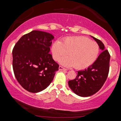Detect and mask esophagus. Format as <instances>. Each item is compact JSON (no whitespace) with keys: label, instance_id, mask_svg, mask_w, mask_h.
Listing matches in <instances>:
<instances>
[{"label":"esophagus","instance_id":"obj_1","mask_svg":"<svg viewBox=\"0 0 121 121\" xmlns=\"http://www.w3.org/2000/svg\"><path fill=\"white\" fill-rule=\"evenodd\" d=\"M59 70H64V71H66L67 70L66 69H65V68L62 67V66H59Z\"/></svg>","mask_w":121,"mask_h":121}]
</instances>
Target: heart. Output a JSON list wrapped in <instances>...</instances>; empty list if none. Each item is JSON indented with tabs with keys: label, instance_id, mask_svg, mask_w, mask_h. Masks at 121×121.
I'll return each mask as SVG.
<instances>
[{
	"label": "heart",
	"instance_id": "obj_1",
	"mask_svg": "<svg viewBox=\"0 0 121 121\" xmlns=\"http://www.w3.org/2000/svg\"><path fill=\"white\" fill-rule=\"evenodd\" d=\"M53 57L69 67L76 69H84L93 64L99 53V47L95 42L84 37H71L63 39L62 42L55 41L52 46Z\"/></svg>",
	"mask_w": 121,
	"mask_h": 121
}]
</instances>
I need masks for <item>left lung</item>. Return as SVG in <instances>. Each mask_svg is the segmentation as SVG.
Segmentation results:
<instances>
[{
    "instance_id": "1",
    "label": "left lung",
    "mask_w": 121,
    "mask_h": 121,
    "mask_svg": "<svg viewBox=\"0 0 121 121\" xmlns=\"http://www.w3.org/2000/svg\"><path fill=\"white\" fill-rule=\"evenodd\" d=\"M92 37L103 51L93 65L84 70L78 71L76 78L68 82L70 89L80 97L91 96L98 91L104 85L109 73L110 55L108 50H105L103 42Z\"/></svg>"
}]
</instances>
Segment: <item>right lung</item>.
Instances as JSON below:
<instances>
[{
    "label": "right lung",
    "instance_id": "obj_1",
    "mask_svg": "<svg viewBox=\"0 0 121 121\" xmlns=\"http://www.w3.org/2000/svg\"><path fill=\"white\" fill-rule=\"evenodd\" d=\"M51 34L34 30L24 35L13 48V69L21 86L31 93L45 89L53 80L59 65L50 51Z\"/></svg>",
    "mask_w": 121,
    "mask_h": 121
}]
</instances>
